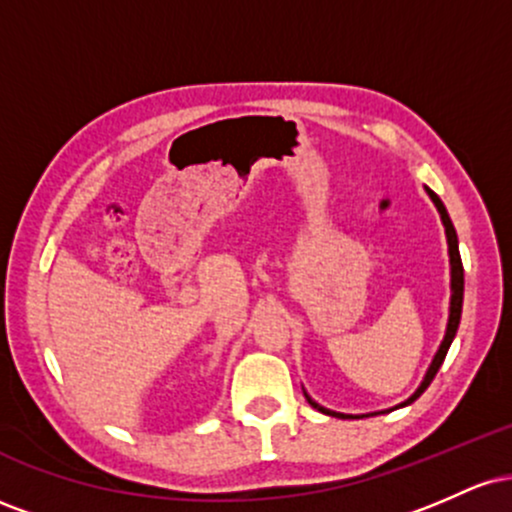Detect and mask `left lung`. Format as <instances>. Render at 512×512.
<instances>
[{
    "instance_id": "8db88e82",
    "label": "left lung",
    "mask_w": 512,
    "mask_h": 512,
    "mask_svg": "<svg viewBox=\"0 0 512 512\" xmlns=\"http://www.w3.org/2000/svg\"><path fill=\"white\" fill-rule=\"evenodd\" d=\"M426 192H428V197L433 199V204H436V209H438L440 219H443V226H445V236H448V248H450V267H452V298H450V320H448V332H445V339H443V344H440L438 354H436V358H433L431 368H428V373H426L424 383H421L419 390H416L414 395H411V397H409L407 402H404V404H411V402H414L416 397H421V392H424L426 387L431 385V380L436 378L438 368L443 366V361H445V354H448V349H450L452 339H455V334H457V327H460V317H462L464 269H462V257H460V248H457V233H455V226H452V221H450L448 211H445L443 202H440V197L436 195V192H433V190H428V187H426ZM305 397H308V395H305ZM308 402H310V407H315L317 411H322V414L337 416V419H349V416H344V414H337V411H330V409L320 407V404H315L313 399H310V397H308ZM351 419H354V416H351Z\"/></svg>"
}]
</instances>
